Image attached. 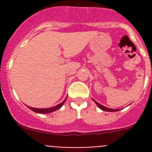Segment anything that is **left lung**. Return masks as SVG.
Masks as SVG:
<instances>
[{
	"label": "left lung",
	"mask_w": 152,
	"mask_h": 152,
	"mask_svg": "<svg viewBox=\"0 0 152 152\" xmlns=\"http://www.w3.org/2000/svg\"><path fill=\"white\" fill-rule=\"evenodd\" d=\"M95 102V103L96 104V106H97L100 109H101L103 111H107V112H116V111H119V109H111V108H108V107H104V106L101 105V104H100L99 103H97L96 101H95L94 100H93Z\"/></svg>",
	"instance_id": "obj_1"
}]
</instances>
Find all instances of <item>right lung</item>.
Wrapping results in <instances>:
<instances>
[{
  "label": "right lung",
  "mask_w": 152,
  "mask_h": 152,
  "mask_svg": "<svg viewBox=\"0 0 152 152\" xmlns=\"http://www.w3.org/2000/svg\"><path fill=\"white\" fill-rule=\"evenodd\" d=\"M67 97L65 98L64 100V101L61 102V103H59V104H58V105L55 106V107H50V108H34V107H27L29 109H30L31 110H33V112L35 113H52L54 112V111L56 110H59L60 108H61V107H62L63 105H64V102H65V100H66Z\"/></svg>",
  "instance_id": "add662e5"
}]
</instances>
